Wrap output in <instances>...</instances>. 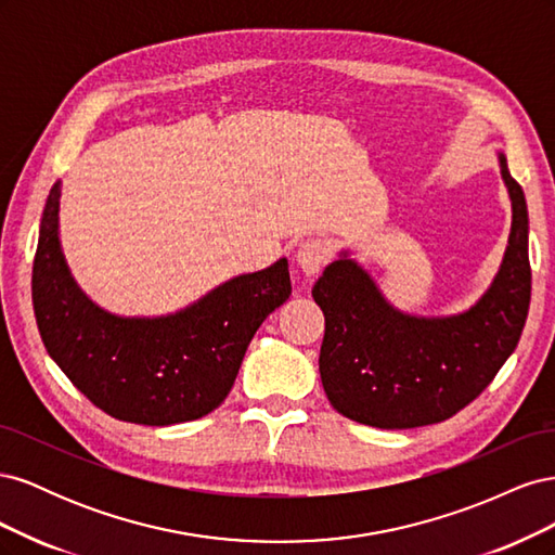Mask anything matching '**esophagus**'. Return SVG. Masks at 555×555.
<instances>
[{
  "label": "esophagus",
  "instance_id": "obj_1",
  "mask_svg": "<svg viewBox=\"0 0 555 555\" xmlns=\"http://www.w3.org/2000/svg\"><path fill=\"white\" fill-rule=\"evenodd\" d=\"M326 259H328V247L322 241H317V238L304 241V243L298 245V249H296V263H298L300 271H304L308 278H312V275H317L319 271H322Z\"/></svg>",
  "mask_w": 555,
  "mask_h": 555
}]
</instances>
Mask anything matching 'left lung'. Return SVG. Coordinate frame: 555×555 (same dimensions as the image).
I'll list each match as a JSON object with an SVG mask.
<instances>
[{"instance_id": "left-lung-1", "label": "left lung", "mask_w": 555, "mask_h": 555, "mask_svg": "<svg viewBox=\"0 0 555 555\" xmlns=\"http://www.w3.org/2000/svg\"><path fill=\"white\" fill-rule=\"evenodd\" d=\"M512 198L509 245L477 304L451 317H414L382 296L367 271L343 251L324 268L312 298L326 319L319 375L331 405L375 428L444 422L469 405L518 345L530 308L528 206L498 155Z\"/></svg>"}]
</instances>
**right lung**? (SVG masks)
Listing matches in <instances>:
<instances>
[{"label":"right lung","instance_id":"add662e5","mask_svg":"<svg viewBox=\"0 0 555 555\" xmlns=\"http://www.w3.org/2000/svg\"><path fill=\"white\" fill-rule=\"evenodd\" d=\"M62 184L48 194L31 304L41 340L99 410L129 424L171 426L222 405L263 319L292 294L289 263L233 278L166 317H117L80 292L57 229Z\"/></svg>","mask_w":555,"mask_h":555}]
</instances>
